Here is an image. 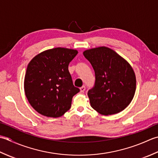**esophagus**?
<instances>
[{"label":"esophagus","instance_id":"34e87169","mask_svg":"<svg viewBox=\"0 0 158 158\" xmlns=\"http://www.w3.org/2000/svg\"><path fill=\"white\" fill-rule=\"evenodd\" d=\"M85 89H86V87H85V86H82V87H80V92H81V93H83L84 91H85Z\"/></svg>","mask_w":158,"mask_h":158}]
</instances>
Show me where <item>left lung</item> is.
Listing matches in <instances>:
<instances>
[{"label": "left lung", "mask_w": 158, "mask_h": 158, "mask_svg": "<svg viewBox=\"0 0 158 158\" xmlns=\"http://www.w3.org/2000/svg\"><path fill=\"white\" fill-rule=\"evenodd\" d=\"M95 71V82L87 93L91 107L103 115L118 113L126 108L136 91L134 69L110 48L101 46L83 52Z\"/></svg>", "instance_id": "obj_1"}]
</instances>
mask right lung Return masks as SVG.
<instances>
[{
    "label": "right lung",
    "mask_w": 158,
    "mask_h": 158,
    "mask_svg": "<svg viewBox=\"0 0 158 158\" xmlns=\"http://www.w3.org/2000/svg\"><path fill=\"white\" fill-rule=\"evenodd\" d=\"M78 50L55 48L38 54L27 66L24 87L28 102L39 113L57 118L69 110L80 89L68 70Z\"/></svg>",
    "instance_id": "right-lung-1"
}]
</instances>
